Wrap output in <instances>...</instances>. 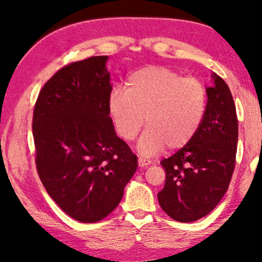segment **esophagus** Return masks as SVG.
<instances>
[{
  "instance_id": "1",
  "label": "esophagus",
  "mask_w": 262,
  "mask_h": 262,
  "mask_svg": "<svg viewBox=\"0 0 262 262\" xmlns=\"http://www.w3.org/2000/svg\"><path fill=\"white\" fill-rule=\"evenodd\" d=\"M151 163V161L150 160H146V159H143V157H141V159H138V166L144 168L146 166H149V164Z\"/></svg>"
}]
</instances>
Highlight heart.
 Listing matches in <instances>:
<instances>
[{
    "instance_id": "obj_1",
    "label": "heart",
    "mask_w": 262,
    "mask_h": 262,
    "mask_svg": "<svg viewBox=\"0 0 262 262\" xmlns=\"http://www.w3.org/2000/svg\"><path fill=\"white\" fill-rule=\"evenodd\" d=\"M206 85L196 77L166 67H145L132 73L125 92L113 89L107 107L117 135L131 142L145 123L138 142L143 156H152L166 146L182 149L195 137L205 119Z\"/></svg>"
}]
</instances>
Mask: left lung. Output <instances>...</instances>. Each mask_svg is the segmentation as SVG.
Masks as SVG:
<instances>
[{
  "instance_id": "left-lung-1",
  "label": "left lung",
  "mask_w": 262,
  "mask_h": 262,
  "mask_svg": "<svg viewBox=\"0 0 262 262\" xmlns=\"http://www.w3.org/2000/svg\"><path fill=\"white\" fill-rule=\"evenodd\" d=\"M207 111L192 142L161 161L166 184L157 194L168 216L191 223L209 214L228 191L235 169L238 123L231 92L213 74Z\"/></svg>"
}]
</instances>
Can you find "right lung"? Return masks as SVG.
<instances>
[{"label":"right lung","mask_w":262,"mask_h":262,"mask_svg":"<svg viewBox=\"0 0 262 262\" xmlns=\"http://www.w3.org/2000/svg\"><path fill=\"white\" fill-rule=\"evenodd\" d=\"M107 56L68 64L44 84L33 111L35 164L50 196L68 216L95 223L118 206L137 156L108 114Z\"/></svg>","instance_id":"1"}]
</instances>
